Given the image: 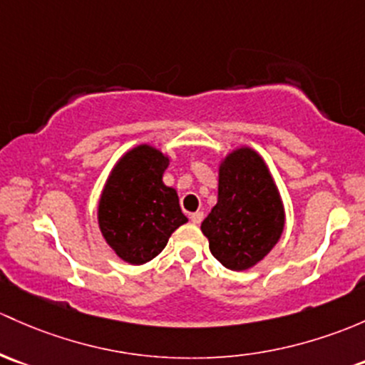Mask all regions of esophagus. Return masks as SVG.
<instances>
[{"label":"esophagus","mask_w":365,"mask_h":365,"mask_svg":"<svg viewBox=\"0 0 365 365\" xmlns=\"http://www.w3.org/2000/svg\"><path fill=\"white\" fill-rule=\"evenodd\" d=\"M202 218H205V213L202 212H194V213H190V220H192V224H201L202 222Z\"/></svg>","instance_id":"34e87169"}]
</instances>
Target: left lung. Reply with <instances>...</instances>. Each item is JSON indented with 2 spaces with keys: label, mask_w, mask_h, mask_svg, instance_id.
Here are the masks:
<instances>
[{
  "label": "left lung",
  "mask_w": 365,
  "mask_h": 365,
  "mask_svg": "<svg viewBox=\"0 0 365 365\" xmlns=\"http://www.w3.org/2000/svg\"><path fill=\"white\" fill-rule=\"evenodd\" d=\"M285 227V212L262 157L236 148L218 168V199L201 231L215 259L232 271L250 269L264 259Z\"/></svg>",
  "instance_id": "1"
}]
</instances>
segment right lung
Here are the masks:
<instances>
[{
	"label": "right lung",
	"mask_w": 365,
	"mask_h": 365,
	"mask_svg": "<svg viewBox=\"0 0 365 365\" xmlns=\"http://www.w3.org/2000/svg\"><path fill=\"white\" fill-rule=\"evenodd\" d=\"M170 157L150 145H138L118 159L98 206V222L110 248L140 266L159 255L187 222L175 189L164 185Z\"/></svg>",
	"instance_id": "1"
}]
</instances>
